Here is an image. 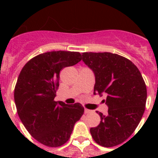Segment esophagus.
Listing matches in <instances>:
<instances>
[{
    "mask_svg": "<svg viewBox=\"0 0 158 158\" xmlns=\"http://www.w3.org/2000/svg\"><path fill=\"white\" fill-rule=\"evenodd\" d=\"M91 113V111H90V110L87 109V108H85V114H88V113Z\"/></svg>",
    "mask_w": 158,
    "mask_h": 158,
    "instance_id": "1",
    "label": "esophagus"
}]
</instances>
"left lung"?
<instances>
[{"label":"left lung","mask_w":158,"mask_h":158,"mask_svg":"<svg viewBox=\"0 0 158 158\" xmlns=\"http://www.w3.org/2000/svg\"><path fill=\"white\" fill-rule=\"evenodd\" d=\"M83 62L96 77L94 94L106 96L108 114L90 129L98 145L112 147L124 142L135 130L146 108V83L130 60L111 52H84Z\"/></svg>","instance_id":"1"}]
</instances>
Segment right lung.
Instances as JSON below:
<instances>
[{
    "instance_id": "add662e5",
    "label": "right lung",
    "mask_w": 158,
    "mask_h": 158,
    "mask_svg": "<svg viewBox=\"0 0 158 158\" xmlns=\"http://www.w3.org/2000/svg\"><path fill=\"white\" fill-rule=\"evenodd\" d=\"M77 52L54 51L36 56L23 66L14 89L19 118L38 142L50 147L64 145L84 114L80 103L55 102L60 71L81 61Z\"/></svg>"
}]
</instances>
